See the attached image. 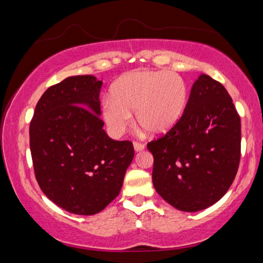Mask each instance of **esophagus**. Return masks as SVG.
Listing matches in <instances>:
<instances>
[{"instance_id": "esophagus-1", "label": "esophagus", "mask_w": 263, "mask_h": 263, "mask_svg": "<svg viewBox=\"0 0 263 263\" xmlns=\"http://www.w3.org/2000/svg\"><path fill=\"white\" fill-rule=\"evenodd\" d=\"M133 147H135V151H137V152H140V151L145 148V145L141 144V142L135 141V142H133Z\"/></svg>"}]
</instances>
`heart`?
<instances>
[{"mask_svg":"<svg viewBox=\"0 0 263 263\" xmlns=\"http://www.w3.org/2000/svg\"><path fill=\"white\" fill-rule=\"evenodd\" d=\"M103 102V118L114 137H119L132 121L149 135L160 136L176 125L183 115L188 89L174 72L136 70L123 75Z\"/></svg>","mask_w":263,"mask_h":263,"instance_id":"obj_1","label":"heart"}]
</instances>
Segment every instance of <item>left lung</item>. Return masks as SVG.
<instances>
[{
  "mask_svg": "<svg viewBox=\"0 0 263 263\" xmlns=\"http://www.w3.org/2000/svg\"><path fill=\"white\" fill-rule=\"evenodd\" d=\"M147 148L154 188L171 205L195 212L219 201L237 175L241 148V123L225 87L202 74L180 121Z\"/></svg>",
  "mask_w": 263,
  "mask_h": 263,
  "instance_id": "8db88e82",
  "label": "left lung"
}]
</instances>
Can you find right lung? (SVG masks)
<instances>
[{
  "label": "right lung",
  "instance_id": "1",
  "mask_svg": "<svg viewBox=\"0 0 263 263\" xmlns=\"http://www.w3.org/2000/svg\"><path fill=\"white\" fill-rule=\"evenodd\" d=\"M102 81L69 77L51 86L35 105L30 149L35 180L51 201L91 216L117 197L135 149L112 140L100 118Z\"/></svg>",
  "mask_w": 263,
  "mask_h": 263
}]
</instances>
